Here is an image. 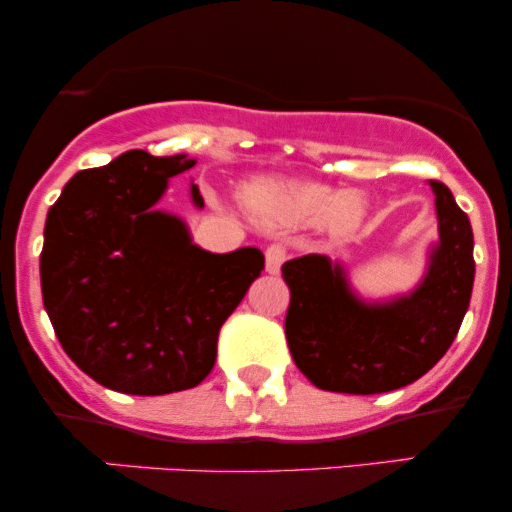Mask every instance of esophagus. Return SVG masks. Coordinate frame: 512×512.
Wrapping results in <instances>:
<instances>
[{
    "label": "esophagus",
    "instance_id": "34e87169",
    "mask_svg": "<svg viewBox=\"0 0 512 512\" xmlns=\"http://www.w3.org/2000/svg\"><path fill=\"white\" fill-rule=\"evenodd\" d=\"M264 260H267V272L269 274H279L281 264H284V260H286V248H284V245H279V243L269 245L267 252H264Z\"/></svg>",
    "mask_w": 512,
    "mask_h": 512
}]
</instances>
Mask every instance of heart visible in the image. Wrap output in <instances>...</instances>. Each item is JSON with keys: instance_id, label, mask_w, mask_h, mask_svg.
I'll return each mask as SVG.
<instances>
[{"instance_id": "heart-1", "label": "heart", "mask_w": 512, "mask_h": 512, "mask_svg": "<svg viewBox=\"0 0 512 512\" xmlns=\"http://www.w3.org/2000/svg\"><path fill=\"white\" fill-rule=\"evenodd\" d=\"M245 204L262 219L281 226L320 223L332 233H346L366 219L368 197L363 192H337L313 180L260 178L245 187Z\"/></svg>"}]
</instances>
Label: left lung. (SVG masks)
<instances>
[{
    "mask_svg": "<svg viewBox=\"0 0 512 512\" xmlns=\"http://www.w3.org/2000/svg\"><path fill=\"white\" fill-rule=\"evenodd\" d=\"M428 185L436 195L438 238L426 250L424 276L409 291L361 296L346 262L327 255L293 257L281 267L291 291L286 342L320 390H399L436 366L457 337L472 298L474 236L448 187Z\"/></svg>",
    "mask_w": 512,
    "mask_h": 512,
    "instance_id": "obj_1",
    "label": "left lung"
}]
</instances>
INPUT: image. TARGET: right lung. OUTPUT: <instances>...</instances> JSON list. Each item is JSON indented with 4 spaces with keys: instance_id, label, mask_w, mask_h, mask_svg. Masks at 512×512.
Wrapping results in <instances>:
<instances>
[{
    "instance_id": "obj_1",
    "label": "right lung",
    "mask_w": 512,
    "mask_h": 512,
    "mask_svg": "<svg viewBox=\"0 0 512 512\" xmlns=\"http://www.w3.org/2000/svg\"><path fill=\"white\" fill-rule=\"evenodd\" d=\"M187 154L132 149L76 173L45 221L43 303L67 356L125 395H168L214 368L219 330L262 274L257 248L209 252L158 209ZM192 207L204 209L190 185Z\"/></svg>"
}]
</instances>
